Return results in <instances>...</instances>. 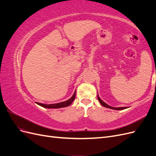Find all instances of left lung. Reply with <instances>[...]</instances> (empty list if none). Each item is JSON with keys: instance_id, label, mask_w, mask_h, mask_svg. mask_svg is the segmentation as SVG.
<instances>
[{"instance_id": "8db88e82", "label": "left lung", "mask_w": 156, "mask_h": 156, "mask_svg": "<svg viewBox=\"0 0 156 156\" xmlns=\"http://www.w3.org/2000/svg\"><path fill=\"white\" fill-rule=\"evenodd\" d=\"M98 99L99 101H100V104H101L102 106L105 107H107V108H112V109H114V110H123V109H125V108H127V107H111V106H110V105H108L107 104V103H105L104 101H102V100H101L100 98L99 97L98 94Z\"/></svg>"}]
</instances>
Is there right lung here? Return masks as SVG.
<instances>
[{
    "instance_id": "add662e5",
    "label": "right lung",
    "mask_w": 156,
    "mask_h": 156,
    "mask_svg": "<svg viewBox=\"0 0 156 156\" xmlns=\"http://www.w3.org/2000/svg\"><path fill=\"white\" fill-rule=\"evenodd\" d=\"M75 92H76V90L75 91L72 97L69 98V100L63 101V102H60V103H54V104H49V105H47V104H44V103H36L37 105H39L40 106H41L45 108H62L65 107H68L72 104V103L74 101L75 98Z\"/></svg>"
}]
</instances>
